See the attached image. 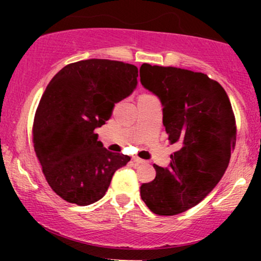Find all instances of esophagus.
Wrapping results in <instances>:
<instances>
[{
    "label": "esophagus",
    "instance_id": "34e87169",
    "mask_svg": "<svg viewBox=\"0 0 261 261\" xmlns=\"http://www.w3.org/2000/svg\"><path fill=\"white\" fill-rule=\"evenodd\" d=\"M133 161H134L136 164H143V163H146V161L141 160V158H139V157H133Z\"/></svg>",
    "mask_w": 261,
    "mask_h": 261
}]
</instances>
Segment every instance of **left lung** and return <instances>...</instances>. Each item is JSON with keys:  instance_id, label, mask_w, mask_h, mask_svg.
<instances>
[{"instance_id": "8db88e82", "label": "left lung", "mask_w": 261, "mask_h": 261, "mask_svg": "<svg viewBox=\"0 0 261 261\" xmlns=\"http://www.w3.org/2000/svg\"><path fill=\"white\" fill-rule=\"evenodd\" d=\"M141 83L160 98L170 145L167 168L153 164L155 178L141 185L152 212L173 216L194 207L221 180L236 146V119L223 87L207 74L143 64Z\"/></svg>"}]
</instances>
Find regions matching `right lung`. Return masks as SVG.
I'll list each match as a JSON object with an SVG mask.
<instances>
[{"label": "right lung", "instance_id": "obj_1", "mask_svg": "<svg viewBox=\"0 0 261 261\" xmlns=\"http://www.w3.org/2000/svg\"><path fill=\"white\" fill-rule=\"evenodd\" d=\"M136 66L91 59L65 66L45 89L33 125L34 151L47 184L65 201L87 206L106 195L128 155L98 141L97 127L137 86Z\"/></svg>", "mask_w": 261, "mask_h": 261}]
</instances>
